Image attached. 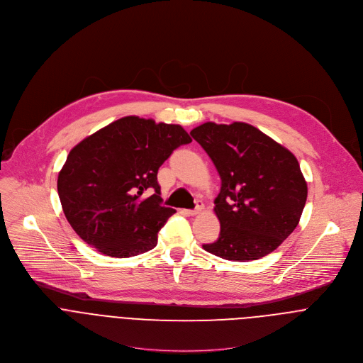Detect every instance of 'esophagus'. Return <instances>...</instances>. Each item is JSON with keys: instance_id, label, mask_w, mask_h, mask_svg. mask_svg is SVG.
<instances>
[{"instance_id": "34e87169", "label": "esophagus", "mask_w": 363, "mask_h": 363, "mask_svg": "<svg viewBox=\"0 0 363 363\" xmlns=\"http://www.w3.org/2000/svg\"><path fill=\"white\" fill-rule=\"evenodd\" d=\"M203 207H204L203 201H201V200H199V201H197V204H196V208H194V210H184V214H187V216H197V214H200V213H201Z\"/></svg>"}]
</instances>
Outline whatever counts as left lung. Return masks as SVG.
<instances>
[{
  "label": "left lung",
  "mask_w": 363,
  "mask_h": 363,
  "mask_svg": "<svg viewBox=\"0 0 363 363\" xmlns=\"http://www.w3.org/2000/svg\"><path fill=\"white\" fill-rule=\"evenodd\" d=\"M190 135L221 179L214 200L220 235L203 248L240 262L277 250L298 225L308 196L296 157L244 122H207Z\"/></svg>",
  "instance_id": "8db88e82"
}]
</instances>
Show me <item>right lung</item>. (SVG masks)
I'll return each instance as SVG.
<instances>
[{
	"mask_svg": "<svg viewBox=\"0 0 363 363\" xmlns=\"http://www.w3.org/2000/svg\"><path fill=\"white\" fill-rule=\"evenodd\" d=\"M190 142L180 125L125 116L78 143L58 174L62 210L75 233L116 258L155 248L176 213L162 206L159 167Z\"/></svg>",
	"mask_w": 363,
	"mask_h": 363,
	"instance_id": "add662e5",
	"label": "right lung"
}]
</instances>
